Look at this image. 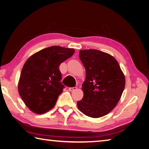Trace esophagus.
I'll list each match as a JSON object with an SVG mask.
<instances>
[{
	"instance_id": "1",
	"label": "esophagus",
	"mask_w": 149,
	"mask_h": 149,
	"mask_svg": "<svg viewBox=\"0 0 149 149\" xmlns=\"http://www.w3.org/2000/svg\"><path fill=\"white\" fill-rule=\"evenodd\" d=\"M76 89H77V87L74 86V87H70V88H69L68 90H69V91L72 92V91H74V90H75Z\"/></svg>"
}]
</instances>
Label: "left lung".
Segmentation results:
<instances>
[{"label":"left lung","instance_id":"1","mask_svg":"<svg viewBox=\"0 0 149 149\" xmlns=\"http://www.w3.org/2000/svg\"><path fill=\"white\" fill-rule=\"evenodd\" d=\"M79 58L86 70V79L82 84L84 95L77 101L81 112L97 118L114 109L121 97L125 78L114 57L97 49H83Z\"/></svg>","mask_w":149,"mask_h":149}]
</instances>
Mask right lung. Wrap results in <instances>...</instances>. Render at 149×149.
Instances as JSON below:
<instances>
[{"label": "right lung", "instance_id": "1", "mask_svg": "<svg viewBox=\"0 0 149 149\" xmlns=\"http://www.w3.org/2000/svg\"><path fill=\"white\" fill-rule=\"evenodd\" d=\"M74 49L53 46L37 52L26 61L18 84L19 95L31 111L42 114L53 108L65 86L61 83V63Z\"/></svg>", "mask_w": 149, "mask_h": 149}]
</instances>
